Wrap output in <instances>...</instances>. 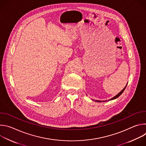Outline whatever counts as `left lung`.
I'll list each match as a JSON object with an SVG mask.
<instances>
[{
    "label": "left lung",
    "mask_w": 146,
    "mask_h": 146,
    "mask_svg": "<svg viewBox=\"0 0 146 146\" xmlns=\"http://www.w3.org/2000/svg\"><path fill=\"white\" fill-rule=\"evenodd\" d=\"M127 84H128V83H127ZM127 84L126 85V86L124 87V88L119 92V93H118L117 95H115V96H114L113 98H112L111 99H109V100H103V101H101V100H95L96 102H107V101H109V100H114V99H116V98H118L122 93H123V92L124 91V90H125V89L126 88V87H127Z\"/></svg>",
    "instance_id": "left-lung-1"
}]
</instances>
